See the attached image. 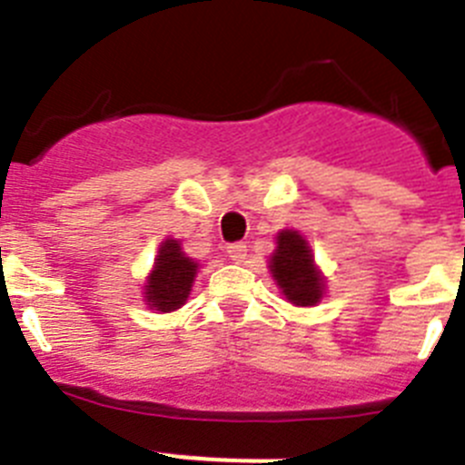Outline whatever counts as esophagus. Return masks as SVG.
<instances>
[{
	"label": "esophagus",
	"instance_id": "1",
	"mask_svg": "<svg viewBox=\"0 0 465 465\" xmlns=\"http://www.w3.org/2000/svg\"><path fill=\"white\" fill-rule=\"evenodd\" d=\"M228 258L230 261H235V262H242L246 258V244L244 242H235V244H228Z\"/></svg>",
	"mask_w": 465,
	"mask_h": 465
}]
</instances>
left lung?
Listing matches in <instances>:
<instances>
[{"label":"left lung","instance_id":"8db88e82","mask_svg":"<svg viewBox=\"0 0 465 465\" xmlns=\"http://www.w3.org/2000/svg\"><path fill=\"white\" fill-rule=\"evenodd\" d=\"M270 272L274 282L295 307H312L323 298V274L314 265V256L307 240L298 230H282L277 249L270 258Z\"/></svg>","mask_w":465,"mask_h":465}]
</instances>
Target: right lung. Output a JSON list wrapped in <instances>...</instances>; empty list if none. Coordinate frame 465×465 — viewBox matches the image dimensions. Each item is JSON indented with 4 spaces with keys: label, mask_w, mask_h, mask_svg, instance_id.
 I'll return each mask as SVG.
<instances>
[{
    "label": "right lung",
    "mask_w": 465,
    "mask_h": 465,
    "mask_svg": "<svg viewBox=\"0 0 465 465\" xmlns=\"http://www.w3.org/2000/svg\"><path fill=\"white\" fill-rule=\"evenodd\" d=\"M197 274V262L188 258L179 240H165L158 249V258L151 270L143 300L151 310L174 312L186 302Z\"/></svg>",
    "instance_id": "1"
}]
</instances>
